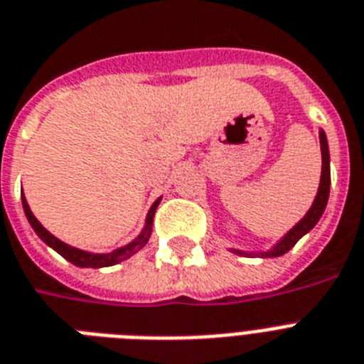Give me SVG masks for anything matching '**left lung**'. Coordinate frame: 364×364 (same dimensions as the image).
<instances>
[{"label":"left lung","mask_w":364,"mask_h":364,"mask_svg":"<svg viewBox=\"0 0 364 364\" xmlns=\"http://www.w3.org/2000/svg\"><path fill=\"white\" fill-rule=\"evenodd\" d=\"M320 146H321V179H320V188H318V194H316V200L312 203V208L309 209L305 217L301 218L299 223L295 224L294 228L286 233L284 237L280 239L279 243L274 245L273 249L269 252H262V256L265 258H273V256H282V254L288 252L291 247H294L297 241H299L305 233H309L310 230L314 228L320 217L326 211L327 200H329V187H331V170H329V147H327V138L326 132L320 131ZM233 252H239V250H233Z\"/></svg>","instance_id":"1"}]
</instances>
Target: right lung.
<instances>
[{"label":"right lung","instance_id":"1","mask_svg":"<svg viewBox=\"0 0 364 364\" xmlns=\"http://www.w3.org/2000/svg\"><path fill=\"white\" fill-rule=\"evenodd\" d=\"M159 202H161V198H159V200L151 205V209H149V213H147L144 232H141L140 235L132 241V243H129L127 247H123V249L114 250V252L110 254H91V252H85V250L75 249V247H70V245L63 243V241H59L58 237H54V235H52V233H50L48 230L44 228L43 224L38 223L37 218H35V215L31 213V209H29L28 202H26V198L22 196V205H23V211H26V217H28L31 228L35 230V233H37L38 237L43 239L44 243L48 245V247H52L58 254H61L65 259H69L70 264L78 265V267H95V269L110 267V265L119 264V262H123V259L131 258L132 254L138 252V250H140L147 241H149V235H151V230H153V217H155V209L156 205H159Z\"/></svg>","mask_w":364,"mask_h":364}]
</instances>
